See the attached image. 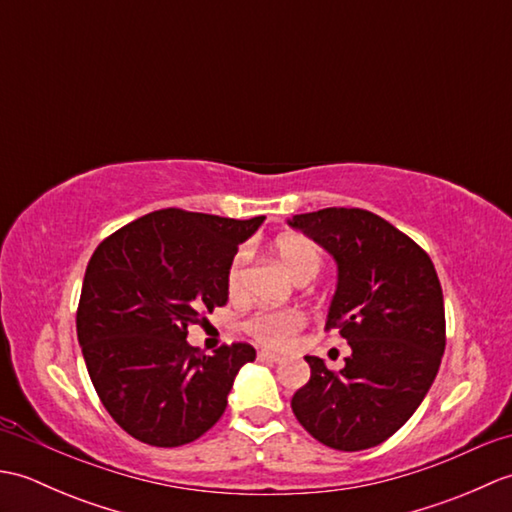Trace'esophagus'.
<instances>
[{
	"instance_id": "obj_1",
	"label": "esophagus",
	"mask_w": 512,
	"mask_h": 512,
	"mask_svg": "<svg viewBox=\"0 0 512 512\" xmlns=\"http://www.w3.org/2000/svg\"><path fill=\"white\" fill-rule=\"evenodd\" d=\"M257 358L262 363H279L281 361V356L279 354H275V352H268V350H262L257 354Z\"/></svg>"
}]
</instances>
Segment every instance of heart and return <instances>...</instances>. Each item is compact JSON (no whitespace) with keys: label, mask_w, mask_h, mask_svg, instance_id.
I'll list each match as a JSON object with an SVG mask.
<instances>
[{"label":"heart","mask_w":512,"mask_h":512,"mask_svg":"<svg viewBox=\"0 0 512 512\" xmlns=\"http://www.w3.org/2000/svg\"><path fill=\"white\" fill-rule=\"evenodd\" d=\"M273 250L277 259L288 270V275L297 281H310L319 275L323 257L321 248L308 237L301 235H281L275 239ZM246 250L231 259L226 270V290L231 297H237L244 286V270H246ZM303 325V319L297 312H281V310H262L248 317L244 323V330L255 336L259 343L281 347L286 345L292 334H295Z\"/></svg>","instance_id":"1"}]
</instances>
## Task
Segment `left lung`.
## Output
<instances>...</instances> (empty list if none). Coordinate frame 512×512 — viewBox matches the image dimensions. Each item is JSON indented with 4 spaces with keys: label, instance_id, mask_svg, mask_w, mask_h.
<instances>
[{
    "label": "left lung",
    "instance_id": "1",
    "mask_svg": "<svg viewBox=\"0 0 512 512\" xmlns=\"http://www.w3.org/2000/svg\"><path fill=\"white\" fill-rule=\"evenodd\" d=\"M288 224L336 262L325 330L352 347L339 372L306 356L310 380L292 396L301 427L325 447L363 451L385 442L427 396L444 354V299L424 250L363 209H321Z\"/></svg>",
    "mask_w": 512,
    "mask_h": 512
}]
</instances>
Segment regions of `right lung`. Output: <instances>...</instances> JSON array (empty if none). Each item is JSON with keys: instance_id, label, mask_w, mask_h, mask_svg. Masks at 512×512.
I'll list each match as a JSON object with an SVG mask.
<instances>
[{"instance_id": "obj_1", "label": "right lung", "mask_w": 512, "mask_h": 512, "mask_svg": "<svg viewBox=\"0 0 512 512\" xmlns=\"http://www.w3.org/2000/svg\"><path fill=\"white\" fill-rule=\"evenodd\" d=\"M264 220L165 209L118 228L94 250L76 336L96 394L129 436L182 447L222 418L255 350L233 343L204 356L187 334L204 310L226 306L228 264Z\"/></svg>"}]
</instances>
